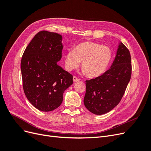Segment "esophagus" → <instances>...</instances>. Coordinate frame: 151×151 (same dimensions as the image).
<instances>
[{
    "instance_id": "esophagus-1",
    "label": "esophagus",
    "mask_w": 151,
    "mask_h": 151,
    "mask_svg": "<svg viewBox=\"0 0 151 151\" xmlns=\"http://www.w3.org/2000/svg\"><path fill=\"white\" fill-rule=\"evenodd\" d=\"M80 79L79 78H77V77L76 76H74L73 77V81L74 82V83H76V82L79 81Z\"/></svg>"
}]
</instances>
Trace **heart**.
<instances>
[{
    "label": "heart",
    "mask_w": 151,
    "mask_h": 151,
    "mask_svg": "<svg viewBox=\"0 0 151 151\" xmlns=\"http://www.w3.org/2000/svg\"><path fill=\"white\" fill-rule=\"evenodd\" d=\"M113 57L111 49L108 46L93 42L78 44L74 50H68L65 55V66L71 71L82 62L83 72L89 77H96L105 72Z\"/></svg>",
    "instance_id": "heart-1"
}]
</instances>
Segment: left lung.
I'll return each mask as SVG.
<instances>
[{"instance_id":"1","label":"left lung","mask_w":151,"mask_h":151,"mask_svg":"<svg viewBox=\"0 0 151 151\" xmlns=\"http://www.w3.org/2000/svg\"><path fill=\"white\" fill-rule=\"evenodd\" d=\"M131 75L130 53L120 42L111 68L101 76L86 81V108L95 115L110 111L120 102Z\"/></svg>"}]
</instances>
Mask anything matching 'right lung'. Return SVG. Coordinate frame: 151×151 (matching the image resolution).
<instances>
[{
  "instance_id": "obj_1",
  "label": "right lung",
  "mask_w": 151,
  "mask_h": 151,
  "mask_svg": "<svg viewBox=\"0 0 151 151\" xmlns=\"http://www.w3.org/2000/svg\"><path fill=\"white\" fill-rule=\"evenodd\" d=\"M62 36L41 31L24 50L21 62L22 87L36 109L51 111L63 101V92L73 83V76L57 64L62 58Z\"/></svg>"
}]
</instances>
